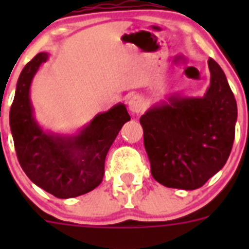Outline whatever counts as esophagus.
Listing matches in <instances>:
<instances>
[{
  "mask_svg": "<svg viewBox=\"0 0 249 249\" xmlns=\"http://www.w3.org/2000/svg\"><path fill=\"white\" fill-rule=\"evenodd\" d=\"M128 108L132 113H140V112L143 111L144 108V102L142 100L141 96L137 94H133L128 98Z\"/></svg>",
  "mask_w": 249,
  "mask_h": 249,
  "instance_id": "1",
  "label": "esophagus"
}]
</instances>
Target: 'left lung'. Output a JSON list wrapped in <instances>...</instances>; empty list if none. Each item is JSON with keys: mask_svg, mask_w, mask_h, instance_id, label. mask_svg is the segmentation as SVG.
Wrapping results in <instances>:
<instances>
[{"mask_svg": "<svg viewBox=\"0 0 249 249\" xmlns=\"http://www.w3.org/2000/svg\"><path fill=\"white\" fill-rule=\"evenodd\" d=\"M203 97L173 94L140 118L152 177L168 188L196 190L218 172L234 141L237 103L226 74L208 59Z\"/></svg>", "mask_w": 249, "mask_h": 249, "instance_id": "8db88e82", "label": "left lung"}]
</instances>
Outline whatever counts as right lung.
<instances>
[{
	"instance_id": "add662e5",
	"label": "right lung",
	"mask_w": 249,
	"mask_h": 249,
	"mask_svg": "<svg viewBox=\"0 0 249 249\" xmlns=\"http://www.w3.org/2000/svg\"><path fill=\"white\" fill-rule=\"evenodd\" d=\"M48 53L36 54L23 67L10 111V127L17 158L31 181L57 198H72L102 182L109 147L127 121L126 106L118 103L97 114L76 136L47 133L34 117L30 87Z\"/></svg>"
}]
</instances>
